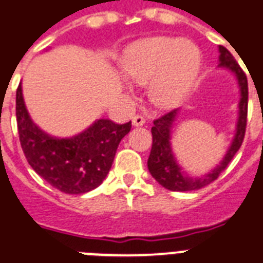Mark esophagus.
Here are the masks:
<instances>
[{"mask_svg": "<svg viewBox=\"0 0 263 263\" xmlns=\"http://www.w3.org/2000/svg\"><path fill=\"white\" fill-rule=\"evenodd\" d=\"M143 123H145V118H143V116H141V114H136V116L133 117L134 126H142Z\"/></svg>", "mask_w": 263, "mask_h": 263, "instance_id": "esophagus-1", "label": "esophagus"}]
</instances>
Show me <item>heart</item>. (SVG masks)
I'll return each mask as SVG.
<instances>
[{
	"label": "heart",
	"mask_w": 263,
	"mask_h": 263,
	"mask_svg": "<svg viewBox=\"0 0 263 263\" xmlns=\"http://www.w3.org/2000/svg\"><path fill=\"white\" fill-rule=\"evenodd\" d=\"M199 66L196 45L163 35L136 42L122 58L126 77L137 85L149 84L150 101L158 107L178 105L196 82Z\"/></svg>",
	"instance_id": "b5f03b06"
}]
</instances>
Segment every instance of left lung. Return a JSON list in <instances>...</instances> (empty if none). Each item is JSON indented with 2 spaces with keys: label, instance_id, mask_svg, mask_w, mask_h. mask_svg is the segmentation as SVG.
<instances>
[{
  "label": "left lung",
  "instance_id": "left-lung-1",
  "mask_svg": "<svg viewBox=\"0 0 263 263\" xmlns=\"http://www.w3.org/2000/svg\"><path fill=\"white\" fill-rule=\"evenodd\" d=\"M219 66L226 67L237 76L239 89H241V100H239V117L237 122L234 140L229 147L225 158L222 159L217 167L206 176L201 178H192L186 176L182 169L177 163L174 154L170 146V130H172L173 121L177 116V110H172L169 113L163 114L157 120H154V125L152 127V136H153V145L147 159V169L153 176L157 182L165 189L172 192H190V190L201 189L203 186L212 183L218 178L223 170L228 167L233 157L238 152L245 138L246 132V122H248V78L242 70L238 62L235 61L233 54L223 46H219Z\"/></svg>",
  "mask_w": 263,
  "mask_h": 263
}]
</instances>
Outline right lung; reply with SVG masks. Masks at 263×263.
Wrapping results in <instances>:
<instances>
[{
    "mask_svg": "<svg viewBox=\"0 0 263 263\" xmlns=\"http://www.w3.org/2000/svg\"><path fill=\"white\" fill-rule=\"evenodd\" d=\"M15 116L20 142L29 165L46 182L66 194H82L98 187L111 167L121 140L132 129V121L118 125L98 120L78 136L54 138L31 121L21 85L15 94Z\"/></svg>",
    "mask_w": 263,
    "mask_h": 263,
    "instance_id": "right-lung-1",
    "label": "right lung"
}]
</instances>
